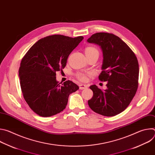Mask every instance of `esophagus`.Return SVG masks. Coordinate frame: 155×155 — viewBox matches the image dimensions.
Returning a JSON list of instances; mask_svg holds the SVG:
<instances>
[{"mask_svg": "<svg viewBox=\"0 0 155 155\" xmlns=\"http://www.w3.org/2000/svg\"><path fill=\"white\" fill-rule=\"evenodd\" d=\"M88 87V86L86 84H79V87H80V90H84L86 89Z\"/></svg>", "mask_w": 155, "mask_h": 155, "instance_id": "esophagus-1", "label": "esophagus"}]
</instances>
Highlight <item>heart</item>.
I'll return each instance as SVG.
<instances>
[{
	"mask_svg": "<svg viewBox=\"0 0 155 155\" xmlns=\"http://www.w3.org/2000/svg\"><path fill=\"white\" fill-rule=\"evenodd\" d=\"M86 54H98V50L93 47H88L85 50ZM90 75V74H86V73H78L77 76L78 78L81 81H86L87 79V76Z\"/></svg>",
	"mask_w": 155,
	"mask_h": 155,
	"instance_id": "b5f03b06",
	"label": "heart"
}]
</instances>
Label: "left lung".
Here are the masks:
<instances>
[{
    "label": "left lung",
    "mask_w": 155,
    "mask_h": 155,
    "mask_svg": "<svg viewBox=\"0 0 155 155\" xmlns=\"http://www.w3.org/2000/svg\"><path fill=\"white\" fill-rule=\"evenodd\" d=\"M98 45L102 51V72L99 79L107 81V88L102 90L95 84L88 105L97 114L117 115L127 107L138 87L139 68L137 59L127 44L113 34L97 32L87 40Z\"/></svg>",
    "instance_id": "left-lung-1"
}]
</instances>
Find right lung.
Listing matches in <instances>:
<instances>
[{"mask_svg": "<svg viewBox=\"0 0 155 155\" xmlns=\"http://www.w3.org/2000/svg\"><path fill=\"white\" fill-rule=\"evenodd\" d=\"M83 37L53 35L38 40L21 60L19 69L23 97L33 111L48 117L65 109L70 94L79 87L68 80L60 84L56 72L65 67L71 53Z\"/></svg>", "mask_w": 155, "mask_h": 155, "instance_id": "1", "label": "right lung"}]
</instances>
